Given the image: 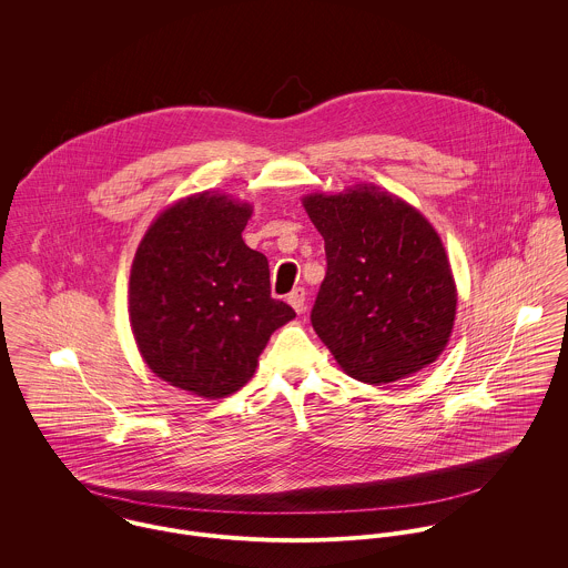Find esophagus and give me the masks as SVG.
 <instances>
[{
  "label": "esophagus",
  "instance_id": "obj_1",
  "mask_svg": "<svg viewBox=\"0 0 568 568\" xmlns=\"http://www.w3.org/2000/svg\"><path fill=\"white\" fill-rule=\"evenodd\" d=\"M286 300H288V304L295 308V313H297V315H302V313L306 311V288H304V286L293 288V291H291V295H288Z\"/></svg>",
  "mask_w": 568,
  "mask_h": 568
}]
</instances>
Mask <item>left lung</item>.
<instances>
[{
	"label": "left lung",
	"instance_id": "obj_1",
	"mask_svg": "<svg viewBox=\"0 0 568 568\" xmlns=\"http://www.w3.org/2000/svg\"><path fill=\"white\" fill-rule=\"evenodd\" d=\"M324 282L311 322L345 374L385 385L430 365L453 332L457 291L430 223L372 183L311 194Z\"/></svg>",
	"mask_w": 568,
	"mask_h": 568
}]
</instances>
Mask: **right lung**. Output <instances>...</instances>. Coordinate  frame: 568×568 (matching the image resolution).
<instances>
[{
    "instance_id": "add662e5",
    "label": "right lung",
    "mask_w": 568,
    "mask_h": 568,
    "mask_svg": "<svg viewBox=\"0 0 568 568\" xmlns=\"http://www.w3.org/2000/svg\"><path fill=\"white\" fill-rule=\"evenodd\" d=\"M251 205L187 196L138 246L129 315L146 365L172 387L225 398L248 383L271 334L295 311L271 297L268 262L248 248Z\"/></svg>"
}]
</instances>
